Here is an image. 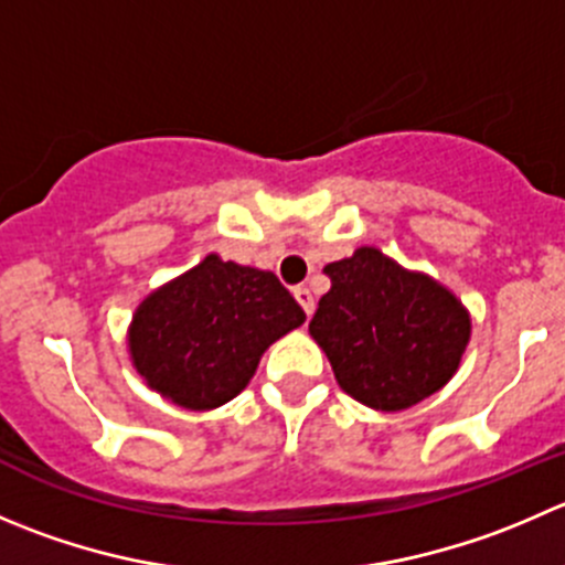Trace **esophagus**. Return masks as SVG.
Segmentation results:
<instances>
[{
    "label": "esophagus",
    "mask_w": 565,
    "mask_h": 565,
    "mask_svg": "<svg viewBox=\"0 0 565 565\" xmlns=\"http://www.w3.org/2000/svg\"><path fill=\"white\" fill-rule=\"evenodd\" d=\"M295 292V300H298L300 306H303V311L306 315H315V295H311V289L309 287H295L292 289Z\"/></svg>",
    "instance_id": "1"
}]
</instances>
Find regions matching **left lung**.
Returning a JSON list of instances; mask_svg holds the SVG:
<instances>
[{
    "label": "left lung",
    "instance_id": "1",
    "mask_svg": "<svg viewBox=\"0 0 565 565\" xmlns=\"http://www.w3.org/2000/svg\"><path fill=\"white\" fill-rule=\"evenodd\" d=\"M322 273L331 289L309 333L350 397L375 411H403L456 375L472 320L450 289L366 245Z\"/></svg>",
    "mask_w": 565,
    "mask_h": 565
}]
</instances>
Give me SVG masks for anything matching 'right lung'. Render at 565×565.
I'll return each mask as SVG.
<instances>
[{
  "mask_svg": "<svg viewBox=\"0 0 565 565\" xmlns=\"http://www.w3.org/2000/svg\"><path fill=\"white\" fill-rule=\"evenodd\" d=\"M306 315L270 270L217 254L154 289L129 326V355L149 388L190 411L237 397L276 339Z\"/></svg>",
  "mask_w": 565,
  "mask_h": 565,
  "instance_id": "obj_1",
  "label": "right lung"
}]
</instances>
